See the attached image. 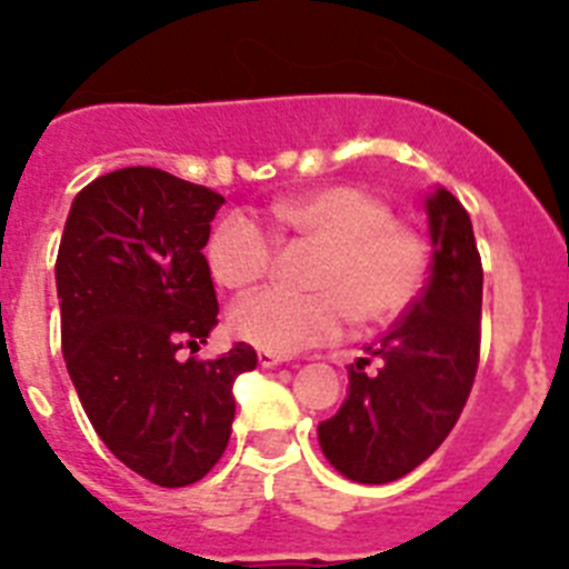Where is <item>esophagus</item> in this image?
I'll return each mask as SVG.
<instances>
[{"label":"esophagus","mask_w":569,"mask_h":569,"mask_svg":"<svg viewBox=\"0 0 569 569\" xmlns=\"http://www.w3.org/2000/svg\"><path fill=\"white\" fill-rule=\"evenodd\" d=\"M281 361H288V359H284V356H279V353H270V350H259V365L261 367H276V365H281Z\"/></svg>","instance_id":"34e87169"}]
</instances>
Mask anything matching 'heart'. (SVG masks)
<instances>
[{"label":"heart","instance_id":"obj_1","mask_svg":"<svg viewBox=\"0 0 569 569\" xmlns=\"http://www.w3.org/2000/svg\"><path fill=\"white\" fill-rule=\"evenodd\" d=\"M281 233L321 244L313 293L261 290L241 299L230 328L248 345L290 356L339 339L353 316L381 328L416 301L427 270V244L416 228L393 219L390 204L361 184H330L273 208ZM276 241L250 216H230L213 230L208 261L228 290H248L270 273Z\"/></svg>","mask_w":569,"mask_h":569}]
</instances>
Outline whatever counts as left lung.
Instances as JSON below:
<instances>
[{
    "label": "left lung",
    "instance_id": "left-lung-1",
    "mask_svg": "<svg viewBox=\"0 0 569 569\" xmlns=\"http://www.w3.org/2000/svg\"><path fill=\"white\" fill-rule=\"evenodd\" d=\"M430 279L393 325L350 365L339 413L319 425L321 453L359 485H387L439 450L470 396L481 347V256L450 190L427 199ZM377 359L376 371L363 367Z\"/></svg>",
    "mask_w": 569,
    "mask_h": 569
}]
</instances>
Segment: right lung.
<instances>
[{"instance_id":"1","label":"right lung","mask_w":569,"mask_h":569,"mask_svg":"<svg viewBox=\"0 0 569 569\" xmlns=\"http://www.w3.org/2000/svg\"><path fill=\"white\" fill-rule=\"evenodd\" d=\"M224 196L159 168L82 188L57 256L62 353L79 401L116 459L159 487L208 476L230 441L244 341L222 359H179L216 328L204 244Z\"/></svg>"}]
</instances>
